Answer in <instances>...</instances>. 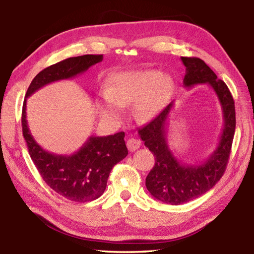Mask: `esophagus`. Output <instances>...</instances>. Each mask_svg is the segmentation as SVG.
<instances>
[{
  "instance_id": "esophagus-1",
  "label": "esophagus",
  "mask_w": 254,
  "mask_h": 254,
  "mask_svg": "<svg viewBox=\"0 0 254 254\" xmlns=\"http://www.w3.org/2000/svg\"><path fill=\"white\" fill-rule=\"evenodd\" d=\"M140 145H141V141L138 140V139L130 138V139H128V141H127L128 150L131 151V152L138 150V148L140 147Z\"/></svg>"
}]
</instances>
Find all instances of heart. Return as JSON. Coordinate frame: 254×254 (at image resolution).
<instances>
[{"instance_id":"heart-1","label":"heart","mask_w":254,"mask_h":254,"mask_svg":"<svg viewBox=\"0 0 254 254\" xmlns=\"http://www.w3.org/2000/svg\"><path fill=\"white\" fill-rule=\"evenodd\" d=\"M171 87V79L158 70L119 72L111 77L99 107L103 116L117 117L122 106L135 101L137 115L151 120L165 107Z\"/></svg>"}]
</instances>
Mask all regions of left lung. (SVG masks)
Wrapping results in <instances>:
<instances>
[{
    "mask_svg": "<svg viewBox=\"0 0 254 254\" xmlns=\"http://www.w3.org/2000/svg\"><path fill=\"white\" fill-rule=\"evenodd\" d=\"M187 73L184 87L209 84L218 96L224 117V127L215 151L198 165L181 164L170 151L166 141V124L174 102L169 103L154 120L139 129L144 145L155 156V165L145 179L147 190L156 199L170 205L193 200L203 195L223 176L230 158L236 127L235 102L230 89L222 79L196 57H181Z\"/></svg>",
    "mask_w": 254,
    "mask_h": 254,
    "instance_id": "1",
    "label": "left lung"
}]
</instances>
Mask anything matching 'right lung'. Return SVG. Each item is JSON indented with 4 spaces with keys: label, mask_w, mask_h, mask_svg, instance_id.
Instances as JSON below:
<instances>
[{
    "label": "right lung",
    "mask_w": 254,
    "mask_h": 254,
    "mask_svg": "<svg viewBox=\"0 0 254 254\" xmlns=\"http://www.w3.org/2000/svg\"><path fill=\"white\" fill-rule=\"evenodd\" d=\"M102 59L103 55H84L46 67L31 82L26 98L49 83L84 73ZM26 107L27 99H24L21 115L22 134L31 159L43 180L56 193L72 201L86 202L100 197L106 190L111 170L128 154L124 140L125 132L107 137L91 135L72 155H57L43 150L33 139L26 120Z\"/></svg>",
    "instance_id": "add662e5"
}]
</instances>
